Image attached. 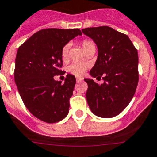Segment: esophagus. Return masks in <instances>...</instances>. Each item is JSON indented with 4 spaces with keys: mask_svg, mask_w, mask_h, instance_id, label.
<instances>
[{
    "mask_svg": "<svg viewBox=\"0 0 157 157\" xmlns=\"http://www.w3.org/2000/svg\"><path fill=\"white\" fill-rule=\"evenodd\" d=\"M82 80H83V79L80 78V77H77V81L78 82V83H79V82H81Z\"/></svg>",
    "mask_w": 157,
    "mask_h": 157,
    "instance_id": "esophagus-1",
    "label": "esophagus"
}]
</instances>
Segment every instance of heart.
Segmentation results:
<instances>
[{
	"label": "heart",
	"mask_w": 157,
	"mask_h": 157,
	"mask_svg": "<svg viewBox=\"0 0 157 157\" xmlns=\"http://www.w3.org/2000/svg\"><path fill=\"white\" fill-rule=\"evenodd\" d=\"M82 47L84 48V52L87 51V49H89L90 48L94 47V44L91 40H87L85 39L82 41ZM69 48H70V45L67 44H65L63 46V49H62V56H63V59L66 58L67 55H68V51ZM86 70H87V65L84 64V63H72L70 66L68 67V71L70 73H73V75L77 76V77H82L84 75V73H85Z\"/></svg>",
	"instance_id": "obj_1"
}]
</instances>
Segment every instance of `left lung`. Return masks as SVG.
I'll list each match as a JSON object with an SVG mask.
<instances>
[{
  "instance_id": "left-lung-1",
  "label": "left lung",
  "mask_w": 157,
  "mask_h": 157,
  "mask_svg": "<svg viewBox=\"0 0 157 157\" xmlns=\"http://www.w3.org/2000/svg\"><path fill=\"white\" fill-rule=\"evenodd\" d=\"M82 32L98 48L90 74L104 80L98 84L85 78L87 104L94 115L111 118L121 113L133 98L138 83L137 49L126 34L109 26L85 28Z\"/></svg>"
}]
</instances>
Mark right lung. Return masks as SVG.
I'll return each mask as SVG.
<instances>
[{
	"mask_svg": "<svg viewBox=\"0 0 157 157\" xmlns=\"http://www.w3.org/2000/svg\"><path fill=\"white\" fill-rule=\"evenodd\" d=\"M81 34L79 29H41L18 49L15 82L26 107L40 121L56 123L68 114L76 78L67 74L62 84L54 77L65 73L60 70L63 46Z\"/></svg>",
	"mask_w": 157,
	"mask_h": 157,
	"instance_id": "right-lung-1",
	"label": "right lung"
}]
</instances>
